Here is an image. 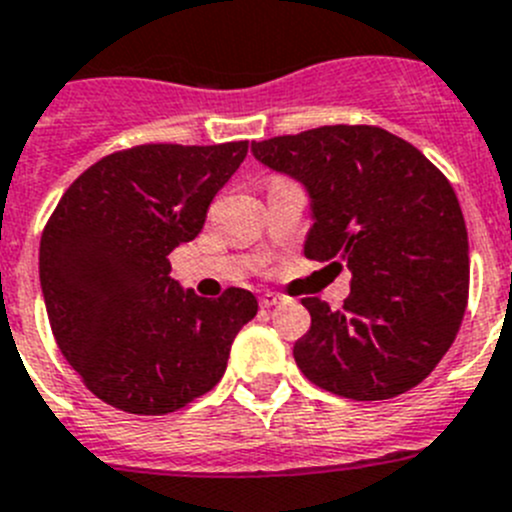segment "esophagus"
<instances>
[{
	"instance_id": "esophagus-1",
	"label": "esophagus",
	"mask_w": 512,
	"mask_h": 512,
	"mask_svg": "<svg viewBox=\"0 0 512 512\" xmlns=\"http://www.w3.org/2000/svg\"><path fill=\"white\" fill-rule=\"evenodd\" d=\"M284 302V297H281V294H274V292H266V294H261V299H259V304L264 309H271V307H276V304H281Z\"/></svg>"
}]
</instances>
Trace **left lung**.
<instances>
[{
  "mask_svg": "<svg viewBox=\"0 0 512 512\" xmlns=\"http://www.w3.org/2000/svg\"><path fill=\"white\" fill-rule=\"evenodd\" d=\"M251 152L307 187L304 256L353 274L337 312L302 299L312 327L294 345L299 370L353 401L419 386L457 337L470 292L467 225L447 177L381 126H320Z\"/></svg>",
  "mask_w": 512,
  "mask_h": 512,
  "instance_id": "left-lung-1",
  "label": "left lung"
}]
</instances>
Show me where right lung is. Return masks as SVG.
<instances>
[{
  "mask_svg": "<svg viewBox=\"0 0 512 512\" xmlns=\"http://www.w3.org/2000/svg\"><path fill=\"white\" fill-rule=\"evenodd\" d=\"M248 142L139 144L91 164L40 238V284L55 342L114 409L162 416L223 378L238 330L259 312L246 289L182 292L170 256L203 231Z\"/></svg>",
  "mask_w": 512,
  "mask_h": 512,
  "instance_id": "add662e5",
  "label": "right lung"
}]
</instances>
